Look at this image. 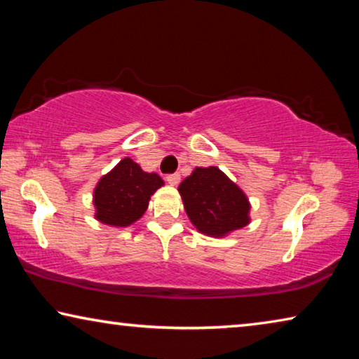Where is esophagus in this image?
Wrapping results in <instances>:
<instances>
[{
  "label": "esophagus",
  "mask_w": 359,
  "mask_h": 359,
  "mask_svg": "<svg viewBox=\"0 0 359 359\" xmlns=\"http://www.w3.org/2000/svg\"><path fill=\"white\" fill-rule=\"evenodd\" d=\"M166 182H168L169 185H172V187L179 185V182H180V174H179V172L168 174V175H166Z\"/></svg>",
  "instance_id": "1"
}]
</instances>
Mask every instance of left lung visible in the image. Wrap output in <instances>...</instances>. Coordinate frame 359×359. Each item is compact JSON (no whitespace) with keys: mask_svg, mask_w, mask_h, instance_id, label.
<instances>
[{"mask_svg":"<svg viewBox=\"0 0 359 359\" xmlns=\"http://www.w3.org/2000/svg\"><path fill=\"white\" fill-rule=\"evenodd\" d=\"M179 191L187 215L199 233L220 238L250 222L244 191L215 166L194 169Z\"/></svg>","mask_w":359,"mask_h":359,"instance_id":"left-lung-1","label":"left lung"}]
</instances>
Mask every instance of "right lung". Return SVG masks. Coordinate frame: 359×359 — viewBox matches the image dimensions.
Listing matches in <instances>:
<instances>
[{
	"mask_svg": "<svg viewBox=\"0 0 359 359\" xmlns=\"http://www.w3.org/2000/svg\"><path fill=\"white\" fill-rule=\"evenodd\" d=\"M163 184L158 174L144 172L131 158H123L95 188V217L112 226H128L144 215L150 196Z\"/></svg>",
	"mask_w": 359,
	"mask_h": 359,
	"instance_id": "obj_1",
	"label": "right lung"
}]
</instances>
